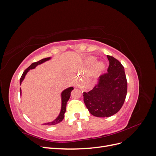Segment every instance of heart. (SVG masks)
Instances as JSON below:
<instances>
[{
    "mask_svg": "<svg viewBox=\"0 0 156 156\" xmlns=\"http://www.w3.org/2000/svg\"><path fill=\"white\" fill-rule=\"evenodd\" d=\"M90 60L91 62H94L95 59H94V58H91ZM104 68H105V65L103 62H99L96 65V71H98V72H100V71H102L103 69H104Z\"/></svg>",
    "mask_w": 156,
    "mask_h": 156,
    "instance_id": "obj_1",
    "label": "heart"
}]
</instances>
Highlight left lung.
I'll list each match as a JSON object with an SVG mask.
<instances>
[{"label":"left lung","instance_id":"obj_1","mask_svg":"<svg viewBox=\"0 0 156 156\" xmlns=\"http://www.w3.org/2000/svg\"><path fill=\"white\" fill-rule=\"evenodd\" d=\"M107 72L99 77L98 84L88 92H83L84 102L90 114L108 117L116 114L123 105L127 90L124 68L119 60L107 55Z\"/></svg>","mask_w":156,"mask_h":156}]
</instances>
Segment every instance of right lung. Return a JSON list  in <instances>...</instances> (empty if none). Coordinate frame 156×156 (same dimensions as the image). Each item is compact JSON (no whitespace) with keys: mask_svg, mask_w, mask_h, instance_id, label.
I'll list each match as a JSON object with an SVG mask.
<instances>
[{"mask_svg":"<svg viewBox=\"0 0 156 156\" xmlns=\"http://www.w3.org/2000/svg\"><path fill=\"white\" fill-rule=\"evenodd\" d=\"M50 58H51L50 57H49V58H45L41 59V60H40L39 61H37V62H36L32 63L30 66L28 68H27L25 70V72L23 73L21 77V79H20V84H21L22 81H23V79H24L26 74L27 73V72H29V71L30 69L35 68L37 65L42 64L43 62H45V61L49 60ZM73 90V87H69V88H68L67 89L64 90L62 92V94H61V97H62V107H61V111H60V112L58 116L56 118V119L54 121L51 122H48V123L44 124V125H48V126L55 125V124H57L60 123V122L62 121V120L64 119V113L66 112V109L67 102H68V101L69 100V99L70 98L71 92H72ZM20 94H21V88H20Z\"/></svg>","mask_w":156,"mask_h":156,"instance_id":"right-lung-1","label":"right lung"}]
</instances>
